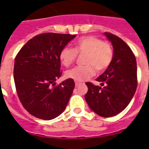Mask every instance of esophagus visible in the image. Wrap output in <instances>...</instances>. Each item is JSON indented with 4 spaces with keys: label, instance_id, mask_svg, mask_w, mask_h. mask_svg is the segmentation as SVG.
<instances>
[{
    "label": "esophagus",
    "instance_id": "obj_1",
    "mask_svg": "<svg viewBox=\"0 0 149 149\" xmlns=\"http://www.w3.org/2000/svg\"><path fill=\"white\" fill-rule=\"evenodd\" d=\"M74 83H75V86H80V85L84 84V82H81V81H74Z\"/></svg>",
    "mask_w": 149,
    "mask_h": 149
}]
</instances>
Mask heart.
I'll use <instances>...</instances> for the list:
<instances>
[{
	"mask_svg": "<svg viewBox=\"0 0 149 149\" xmlns=\"http://www.w3.org/2000/svg\"><path fill=\"white\" fill-rule=\"evenodd\" d=\"M78 54H85L83 66H76L65 73V77L74 81H85L93 77L98 72H103L108 68L113 59V50L109 43L100 39L86 36L77 39L74 48L64 47L60 52V60L65 66L70 65Z\"/></svg>",
	"mask_w": 149,
	"mask_h": 149,
	"instance_id": "1",
	"label": "heart"
}]
</instances>
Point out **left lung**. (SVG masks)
<instances>
[{"instance_id":"8db88e82","label":"left lung","mask_w":149,"mask_h":149,"mask_svg":"<svg viewBox=\"0 0 149 149\" xmlns=\"http://www.w3.org/2000/svg\"><path fill=\"white\" fill-rule=\"evenodd\" d=\"M104 35L113 45V59L96 79L102 88L86 83L85 100L93 112L107 118L120 113L131 102L137 86V68L136 57L122 39L109 33Z\"/></svg>"}]
</instances>
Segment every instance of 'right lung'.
<instances>
[{
    "label": "right lung",
    "mask_w": 149,
    "mask_h": 149,
    "mask_svg": "<svg viewBox=\"0 0 149 149\" xmlns=\"http://www.w3.org/2000/svg\"><path fill=\"white\" fill-rule=\"evenodd\" d=\"M76 35L46 33L26 43L15 59L14 81L21 103L29 113L44 120L65 110L74 88L73 79L58 86L62 74L60 52Z\"/></svg>",
    "instance_id": "obj_1"
}]
</instances>
